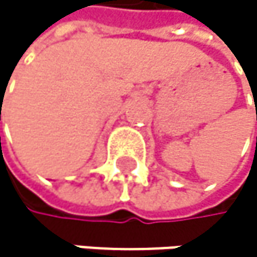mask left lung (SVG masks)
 Instances as JSON below:
<instances>
[{"label": "left lung", "instance_id": "obj_1", "mask_svg": "<svg viewBox=\"0 0 257 257\" xmlns=\"http://www.w3.org/2000/svg\"><path fill=\"white\" fill-rule=\"evenodd\" d=\"M251 92H253V91H251Z\"/></svg>", "mask_w": 257, "mask_h": 257}]
</instances>
